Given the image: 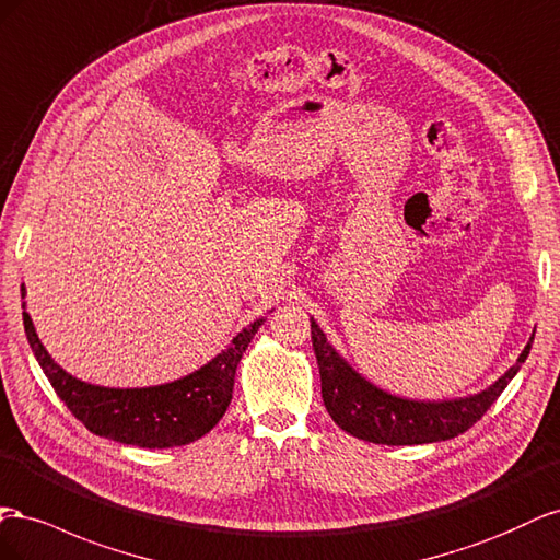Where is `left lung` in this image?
Masks as SVG:
<instances>
[{
	"mask_svg": "<svg viewBox=\"0 0 560 560\" xmlns=\"http://www.w3.org/2000/svg\"><path fill=\"white\" fill-rule=\"evenodd\" d=\"M310 322L312 347L318 375H322V396L332 422L351 436L380 445H422L465 434L483 418V412L498 401V396L521 371L535 340L533 330L516 363L483 392L420 401V398H406L373 385L328 342L324 328L314 322V316H310Z\"/></svg>",
	"mask_w": 560,
	"mask_h": 560,
	"instance_id": "8db88e82",
	"label": "left lung"
}]
</instances>
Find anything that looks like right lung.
<instances>
[{"mask_svg":"<svg viewBox=\"0 0 560 560\" xmlns=\"http://www.w3.org/2000/svg\"><path fill=\"white\" fill-rule=\"evenodd\" d=\"M21 295L27 342L60 401L93 434L138 448H173L209 434L232 401L238 361L267 322V316L255 318L220 354L178 380L152 387H103L74 377L54 361L25 312V283Z\"/></svg>","mask_w":560,"mask_h":560,"instance_id":"add662e5","label":"right lung"}]
</instances>
